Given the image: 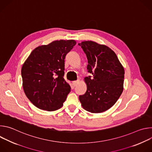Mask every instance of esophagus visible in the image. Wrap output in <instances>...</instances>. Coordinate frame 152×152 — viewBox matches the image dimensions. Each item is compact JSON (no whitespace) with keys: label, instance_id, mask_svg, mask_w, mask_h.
I'll return each mask as SVG.
<instances>
[{"label":"esophagus","instance_id":"obj_1","mask_svg":"<svg viewBox=\"0 0 152 152\" xmlns=\"http://www.w3.org/2000/svg\"><path fill=\"white\" fill-rule=\"evenodd\" d=\"M79 83V80H76V81H73V85L75 86H76L78 83Z\"/></svg>","mask_w":152,"mask_h":152}]
</instances>
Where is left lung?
<instances>
[{"label": "left lung", "mask_w": 152, "mask_h": 152, "mask_svg": "<svg viewBox=\"0 0 152 152\" xmlns=\"http://www.w3.org/2000/svg\"><path fill=\"white\" fill-rule=\"evenodd\" d=\"M78 45L86 55L88 72L93 76L84 78L87 90L79 100L86 111L103 113L116 103L123 91L124 67L109 47L92 41Z\"/></svg>", "instance_id": "obj_1"}]
</instances>
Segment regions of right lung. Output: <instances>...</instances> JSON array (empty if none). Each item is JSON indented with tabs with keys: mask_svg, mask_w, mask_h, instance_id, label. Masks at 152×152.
<instances>
[{
	"mask_svg": "<svg viewBox=\"0 0 152 152\" xmlns=\"http://www.w3.org/2000/svg\"><path fill=\"white\" fill-rule=\"evenodd\" d=\"M76 44L74 39L56 40L32 50L21 67L25 93L40 110L56 111L70 92L64 78V59Z\"/></svg>",
	"mask_w": 152,
	"mask_h": 152,
	"instance_id": "1",
	"label": "right lung"
}]
</instances>
